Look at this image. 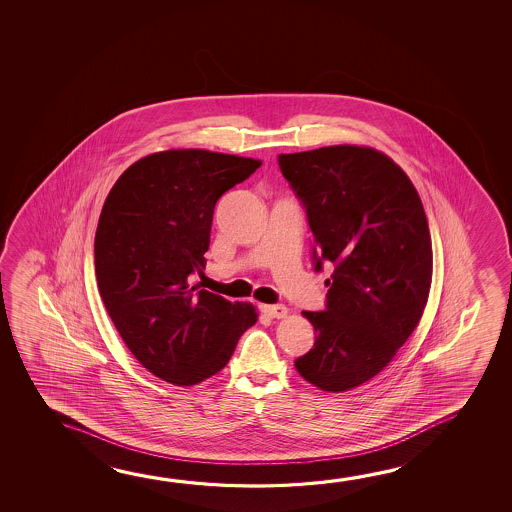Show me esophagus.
<instances>
[{
  "label": "esophagus",
  "mask_w": 512,
  "mask_h": 512,
  "mask_svg": "<svg viewBox=\"0 0 512 512\" xmlns=\"http://www.w3.org/2000/svg\"><path fill=\"white\" fill-rule=\"evenodd\" d=\"M260 310L269 316V318H284L285 314H287V307L282 305V303H275V305H260Z\"/></svg>",
  "instance_id": "34e87169"
}]
</instances>
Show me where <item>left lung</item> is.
<instances>
[{
  "label": "left lung",
  "mask_w": 512,
  "mask_h": 512,
  "mask_svg": "<svg viewBox=\"0 0 512 512\" xmlns=\"http://www.w3.org/2000/svg\"><path fill=\"white\" fill-rule=\"evenodd\" d=\"M278 166L307 214L314 271L332 268L325 310L302 312L316 341L294 366L343 393L386 368L418 327L432 282L427 216L409 176L373 148L282 153Z\"/></svg>",
  "instance_id": "1"
}]
</instances>
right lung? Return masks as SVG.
<instances>
[{
    "mask_svg": "<svg viewBox=\"0 0 512 512\" xmlns=\"http://www.w3.org/2000/svg\"><path fill=\"white\" fill-rule=\"evenodd\" d=\"M259 166L214 151H160L126 169L101 209L94 237L101 300L135 359L169 384L216 375L257 321L250 303L191 282L203 277L216 203Z\"/></svg>",
    "mask_w": 512,
    "mask_h": 512,
    "instance_id": "obj_1",
    "label": "right lung"
}]
</instances>
